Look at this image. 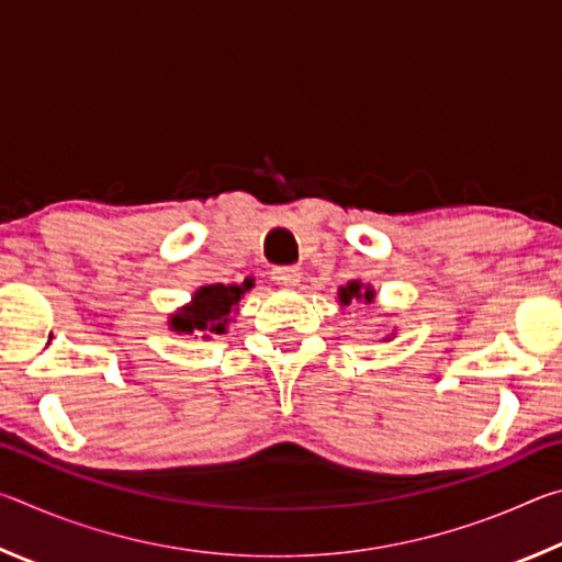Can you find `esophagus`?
<instances>
[{
  "label": "esophagus",
  "instance_id": "1",
  "mask_svg": "<svg viewBox=\"0 0 562 562\" xmlns=\"http://www.w3.org/2000/svg\"><path fill=\"white\" fill-rule=\"evenodd\" d=\"M270 274H272V282L278 284V288L290 290V288H297V284H300V270L297 268H274Z\"/></svg>",
  "mask_w": 562,
  "mask_h": 562
}]
</instances>
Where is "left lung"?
<instances>
[{"mask_svg": "<svg viewBox=\"0 0 562 562\" xmlns=\"http://www.w3.org/2000/svg\"><path fill=\"white\" fill-rule=\"evenodd\" d=\"M374 297H376V292H374L372 284H364L361 280H349L347 284H341V288L337 290V300H339L341 307H349L351 302L372 304ZM392 337H394V335L384 337V341H389Z\"/></svg>", "mask_w": 562, "mask_h": 562, "instance_id": "8db88e82", "label": "left lung"}]
</instances>
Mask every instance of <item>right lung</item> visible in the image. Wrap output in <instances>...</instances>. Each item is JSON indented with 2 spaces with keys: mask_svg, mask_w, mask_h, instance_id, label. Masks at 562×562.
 <instances>
[{
  "mask_svg": "<svg viewBox=\"0 0 562 562\" xmlns=\"http://www.w3.org/2000/svg\"><path fill=\"white\" fill-rule=\"evenodd\" d=\"M255 288L252 280H245L243 284H203L193 292L188 304L178 307L168 315V329L176 335H201L203 339H211L213 335H225L227 325L237 315V304H240L243 294Z\"/></svg>",
  "mask_w": 562,
  "mask_h": 562,
  "instance_id": "1",
  "label": "right lung"
}]
</instances>
